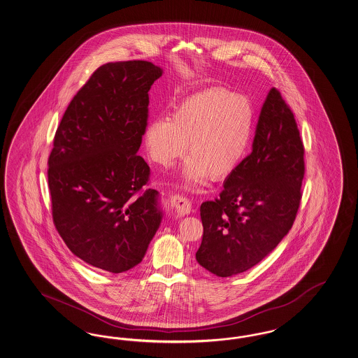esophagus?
Masks as SVG:
<instances>
[{"instance_id":"obj_1","label":"esophagus","mask_w":358,"mask_h":358,"mask_svg":"<svg viewBox=\"0 0 358 358\" xmlns=\"http://www.w3.org/2000/svg\"><path fill=\"white\" fill-rule=\"evenodd\" d=\"M171 206L174 211L181 216L192 213V202L184 195H173L171 198Z\"/></svg>"}]
</instances>
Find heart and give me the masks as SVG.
Returning a JSON list of instances; mask_svg holds the SVG:
<instances>
[{
	"instance_id": "obj_1",
	"label": "heart",
	"mask_w": 358,
	"mask_h": 358,
	"mask_svg": "<svg viewBox=\"0 0 358 358\" xmlns=\"http://www.w3.org/2000/svg\"><path fill=\"white\" fill-rule=\"evenodd\" d=\"M252 129V109L245 99L207 90L185 99L171 118L151 121L143 142L150 159L162 166L173 164L187 143L181 182L192 187L208 176L220 180L232 173L248 150Z\"/></svg>"
}]
</instances>
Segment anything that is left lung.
Listing matches in <instances>:
<instances>
[{
	"instance_id": "1",
	"label": "left lung",
	"mask_w": 358,
	"mask_h": 358,
	"mask_svg": "<svg viewBox=\"0 0 358 358\" xmlns=\"http://www.w3.org/2000/svg\"><path fill=\"white\" fill-rule=\"evenodd\" d=\"M303 145L276 88L262 106L252 154L224 181L220 196L201 206L198 263L220 278L250 270L289 232L301 201Z\"/></svg>"
}]
</instances>
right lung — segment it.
Returning <instances> with one entry per match:
<instances>
[{"label":"right lung","mask_w":358,"mask_h":358,"mask_svg":"<svg viewBox=\"0 0 358 358\" xmlns=\"http://www.w3.org/2000/svg\"><path fill=\"white\" fill-rule=\"evenodd\" d=\"M163 69L148 61L109 62L78 91L49 155L53 222L78 258L120 273L139 264L164 211L148 189L150 166L138 151L148 91Z\"/></svg>","instance_id":"add662e5"}]
</instances>
